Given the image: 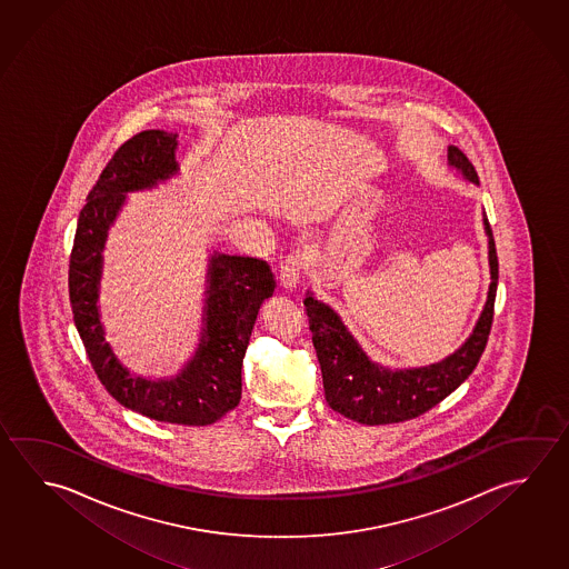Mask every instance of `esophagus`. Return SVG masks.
Wrapping results in <instances>:
<instances>
[{
    "instance_id": "obj_1",
    "label": "esophagus",
    "mask_w": 569,
    "mask_h": 569,
    "mask_svg": "<svg viewBox=\"0 0 569 569\" xmlns=\"http://www.w3.org/2000/svg\"><path fill=\"white\" fill-rule=\"evenodd\" d=\"M303 266V253H289L286 260L281 261L280 286L286 291H293L299 283V271Z\"/></svg>"
}]
</instances>
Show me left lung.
Segmentation results:
<instances>
[{
  "label": "left lung",
  "mask_w": 569,
  "mask_h": 569,
  "mask_svg": "<svg viewBox=\"0 0 569 569\" xmlns=\"http://www.w3.org/2000/svg\"><path fill=\"white\" fill-rule=\"evenodd\" d=\"M448 166L461 178L479 186L478 173L456 146H448ZM483 230L488 236L489 289L486 306L469 338L448 358L423 368L391 369L369 358L358 339L351 336L338 311L306 293L303 306L308 309L311 341L318 353L326 401L329 408L343 418L366 426H383L413 419L438 406L458 389L478 366L488 343L493 303L498 291V253L496 241L483 213Z\"/></svg>",
  "instance_id": "left-lung-1"
}]
</instances>
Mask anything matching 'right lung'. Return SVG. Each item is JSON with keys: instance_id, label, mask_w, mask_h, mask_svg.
Instances as JSON below:
<instances>
[{"instance_id": "1", "label": "right lung", "mask_w": 569, "mask_h": 569, "mask_svg": "<svg viewBox=\"0 0 569 569\" xmlns=\"http://www.w3.org/2000/svg\"><path fill=\"white\" fill-rule=\"evenodd\" d=\"M178 133L141 131L113 153L80 211L70 258L73 321L98 378L123 408L178 426H210L240 403L241 363L261 303L276 280L256 258L211 251L206 276L200 343L170 378L131 373L106 341L100 281L103 248L128 193L153 190L180 173Z\"/></svg>"}]
</instances>
